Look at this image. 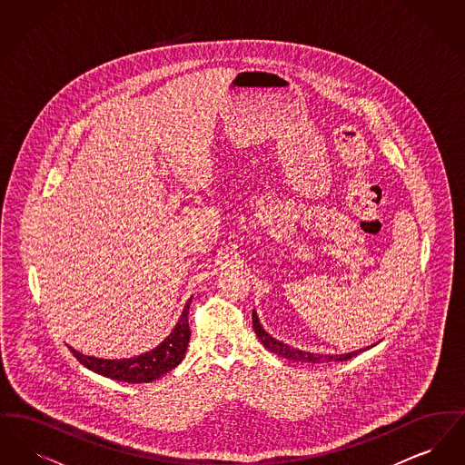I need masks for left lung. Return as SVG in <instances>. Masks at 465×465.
Masks as SVG:
<instances>
[{
    "instance_id": "obj_1",
    "label": "left lung",
    "mask_w": 465,
    "mask_h": 465,
    "mask_svg": "<svg viewBox=\"0 0 465 465\" xmlns=\"http://www.w3.org/2000/svg\"><path fill=\"white\" fill-rule=\"evenodd\" d=\"M252 328H254L256 336L262 340V343L265 345V349H268L270 352L281 355V357L289 359V361H296V362H312V364H315V362H317V364H319V362H336V361H347V359L354 357V355L359 354V352H362V351H368V349H371V347H373V345H371V347H366V349L355 351V352H351V354L341 355L313 354V352L298 351V349H292V347H289V345H286V343L279 341L277 338L270 336V334H268V332L263 330V326L260 324V319H258L256 312H252Z\"/></svg>"
}]
</instances>
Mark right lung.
<instances>
[{"instance_id":"right-lung-1","label":"right lung","mask_w":465,"mask_h":465,"mask_svg":"<svg viewBox=\"0 0 465 465\" xmlns=\"http://www.w3.org/2000/svg\"><path fill=\"white\" fill-rule=\"evenodd\" d=\"M192 300L184 305L183 313L177 321L176 328L153 351L146 354L131 357V359H99L92 355H84L69 347L85 368L111 380L127 381V383H148L156 378L169 373L183 361L190 341V326H188V310Z\"/></svg>"}]
</instances>
